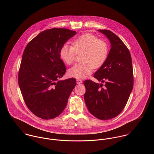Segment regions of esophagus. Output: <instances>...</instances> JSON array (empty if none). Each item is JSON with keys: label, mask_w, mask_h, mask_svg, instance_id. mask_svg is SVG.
<instances>
[{"label": "esophagus", "mask_w": 154, "mask_h": 154, "mask_svg": "<svg viewBox=\"0 0 154 154\" xmlns=\"http://www.w3.org/2000/svg\"><path fill=\"white\" fill-rule=\"evenodd\" d=\"M76 82H77V83L79 84V85L82 83V80H80V79H77V80H76Z\"/></svg>", "instance_id": "1"}]
</instances>
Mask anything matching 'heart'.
I'll list each match as a JSON object with an SVG mask.
<instances>
[{"mask_svg": "<svg viewBox=\"0 0 154 154\" xmlns=\"http://www.w3.org/2000/svg\"><path fill=\"white\" fill-rule=\"evenodd\" d=\"M72 47L64 44L60 50V57L64 63H73L76 54L80 56V63L69 69L68 74L71 77L84 79L90 75L94 69L102 67L108 55L107 44L91 34L82 35L72 42Z\"/></svg>", "mask_w": 154, "mask_h": 154, "instance_id": "heart-1", "label": "heart"}]
</instances>
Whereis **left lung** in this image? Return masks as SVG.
<instances>
[{
	"instance_id": "left-lung-1",
	"label": "left lung",
	"mask_w": 154,
	"mask_h": 154,
	"mask_svg": "<svg viewBox=\"0 0 154 154\" xmlns=\"http://www.w3.org/2000/svg\"><path fill=\"white\" fill-rule=\"evenodd\" d=\"M98 31L105 35L111 44L106 61L94 74L105 85L102 87L90 80L85 81L84 99L91 115L99 119H110L123 110L133 89L132 62L128 48L116 35L106 29Z\"/></svg>"
}]
</instances>
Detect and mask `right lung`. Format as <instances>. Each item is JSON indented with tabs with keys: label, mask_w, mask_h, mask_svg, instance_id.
Returning <instances> with one entry per match:
<instances>
[{
	"label": "right lung",
	"mask_w": 154,
	"mask_h": 154,
	"mask_svg": "<svg viewBox=\"0 0 154 154\" xmlns=\"http://www.w3.org/2000/svg\"><path fill=\"white\" fill-rule=\"evenodd\" d=\"M76 32L52 28L41 32L26 45L18 74V83L28 108L35 116L51 119L65 109L76 85L74 78L59 80L66 68L60 50Z\"/></svg>",
	"instance_id": "right-lung-1"
}]
</instances>
